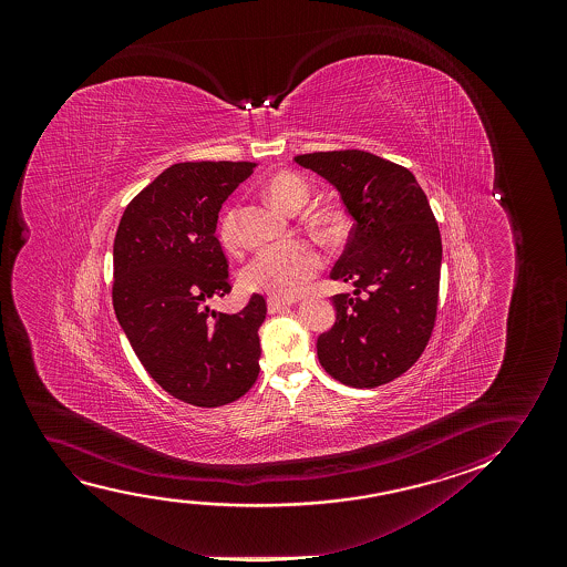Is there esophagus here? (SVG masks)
Instances as JSON below:
<instances>
[{
    "label": "esophagus",
    "mask_w": 567,
    "mask_h": 567,
    "mask_svg": "<svg viewBox=\"0 0 567 567\" xmlns=\"http://www.w3.org/2000/svg\"><path fill=\"white\" fill-rule=\"evenodd\" d=\"M288 308H290V303L280 302V300H275V298L267 300V310H269V313H280V311L288 310Z\"/></svg>",
    "instance_id": "obj_1"
}]
</instances>
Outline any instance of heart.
Segmentation results:
<instances>
[{"mask_svg":"<svg viewBox=\"0 0 567 567\" xmlns=\"http://www.w3.org/2000/svg\"><path fill=\"white\" fill-rule=\"evenodd\" d=\"M310 187L306 179L300 178L292 172H279L275 174L267 186L265 195L267 199L282 210L292 215L296 210L302 209L303 203L308 199ZM236 207L225 210L218 225V238L223 246L228 249L236 248L238 244V230H236ZM318 225L326 233H333L334 220L331 215L318 217ZM323 265V259L316 249L308 244L290 241L275 248L261 249L240 272L241 287L249 292H261V295L280 298V300H292L296 296L302 295L311 279L318 275Z\"/></svg>","mask_w":567,"mask_h":567,"instance_id":"heart-1","label":"heart"}]
</instances>
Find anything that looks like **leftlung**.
Masks as SVG:
<instances>
[{"label": "left lung", "mask_w": 567, "mask_h": 567, "mask_svg": "<svg viewBox=\"0 0 567 567\" xmlns=\"http://www.w3.org/2000/svg\"><path fill=\"white\" fill-rule=\"evenodd\" d=\"M341 194L354 226L331 279L352 282L334 295V326L319 334L318 358L331 378L372 389L406 372L434 329L442 236L411 171L365 151L295 156Z\"/></svg>", "instance_id": "1"}]
</instances>
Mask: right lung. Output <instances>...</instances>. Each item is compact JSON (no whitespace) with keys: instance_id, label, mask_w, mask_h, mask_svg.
<instances>
[{"instance_id":"obj_1","label":"right lung","mask_w":567,"mask_h":567,"mask_svg":"<svg viewBox=\"0 0 567 567\" xmlns=\"http://www.w3.org/2000/svg\"><path fill=\"white\" fill-rule=\"evenodd\" d=\"M256 163H179L125 207L114 240L112 302L148 375L184 403L215 409L259 375L261 295L238 313L210 311L230 277L218 210Z\"/></svg>"}]
</instances>
